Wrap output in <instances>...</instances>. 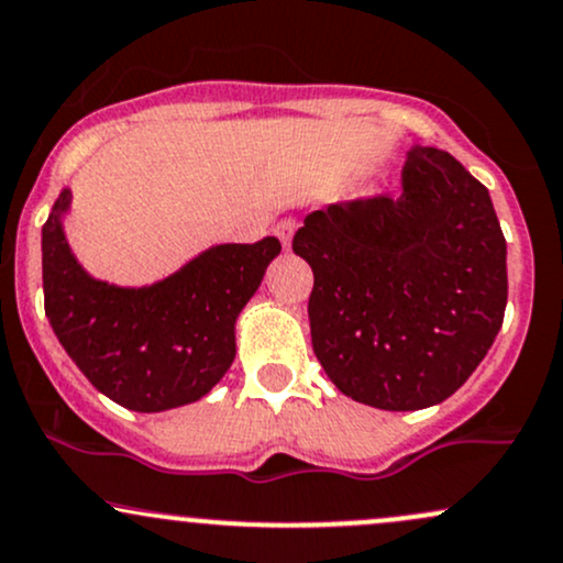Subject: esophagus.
Wrapping results in <instances>:
<instances>
[{
	"instance_id": "1",
	"label": "esophagus",
	"mask_w": 563,
	"mask_h": 563,
	"mask_svg": "<svg viewBox=\"0 0 563 563\" xmlns=\"http://www.w3.org/2000/svg\"><path fill=\"white\" fill-rule=\"evenodd\" d=\"M296 228H299V222H296V219H280V222L275 224V235L280 238V243L283 245H290V238H294V232H296Z\"/></svg>"
}]
</instances>
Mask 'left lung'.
Listing matches in <instances>:
<instances>
[{
    "label": "left lung",
    "instance_id": "8db88e82",
    "mask_svg": "<svg viewBox=\"0 0 563 563\" xmlns=\"http://www.w3.org/2000/svg\"><path fill=\"white\" fill-rule=\"evenodd\" d=\"M312 346L354 402L421 410L466 384L503 325L506 238L487 187L448 151L416 145L402 196L331 203L303 219Z\"/></svg>",
    "mask_w": 563,
    "mask_h": 563
}]
</instances>
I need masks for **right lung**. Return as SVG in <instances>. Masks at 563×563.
<instances>
[{
    "label": "right lung",
    "instance_id": "obj_1",
    "mask_svg": "<svg viewBox=\"0 0 563 563\" xmlns=\"http://www.w3.org/2000/svg\"><path fill=\"white\" fill-rule=\"evenodd\" d=\"M68 206L63 190L42 228L44 312L68 357L129 410H172L209 394L235 360V320L280 241L214 245L153 286L121 288L95 280L70 254Z\"/></svg>",
    "mask_w": 563,
    "mask_h": 563
}]
</instances>
